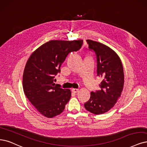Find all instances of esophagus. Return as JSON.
Returning a JSON list of instances; mask_svg holds the SVG:
<instances>
[{
    "label": "esophagus",
    "mask_w": 147,
    "mask_h": 147,
    "mask_svg": "<svg viewBox=\"0 0 147 147\" xmlns=\"http://www.w3.org/2000/svg\"><path fill=\"white\" fill-rule=\"evenodd\" d=\"M71 91H72L73 93L76 94V93H78V92H79V90H78V89H72V90H71Z\"/></svg>",
    "instance_id": "34e87169"
}]
</instances>
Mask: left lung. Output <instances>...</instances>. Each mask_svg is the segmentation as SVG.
Returning a JSON list of instances; mask_svg holds the SVG:
<instances>
[{
    "instance_id": "8db88e82",
    "label": "left lung",
    "mask_w": 147,
    "mask_h": 147,
    "mask_svg": "<svg viewBox=\"0 0 147 147\" xmlns=\"http://www.w3.org/2000/svg\"><path fill=\"white\" fill-rule=\"evenodd\" d=\"M90 50L96 55L97 76L102 79L100 90L92 91L84 104L85 109L95 115H101L115 106L121 97L124 84L123 66L115 51L100 42L86 40Z\"/></svg>"
}]
</instances>
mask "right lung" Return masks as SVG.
<instances>
[{"instance_id": "add662e5", "label": "right lung", "mask_w": 147, "mask_h": 147, "mask_svg": "<svg viewBox=\"0 0 147 147\" xmlns=\"http://www.w3.org/2000/svg\"><path fill=\"white\" fill-rule=\"evenodd\" d=\"M82 40H52L38 48L30 56L23 74L25 96L41 115L52 118L62 113L71 97L69 89L55 85V76L68 54L81 48Z\"/></svg>"}]
</instances>
